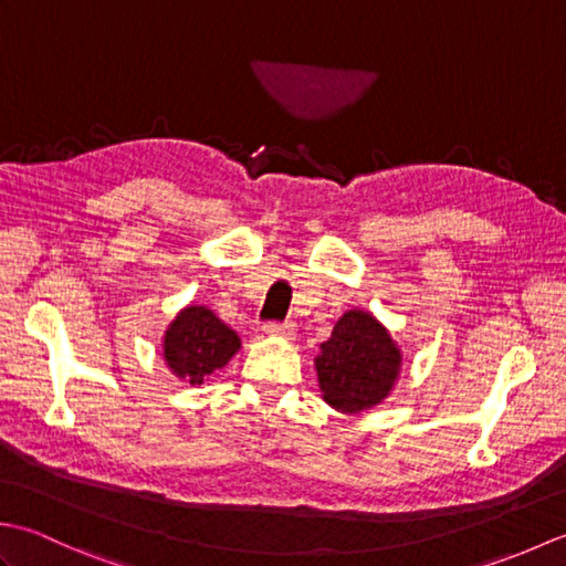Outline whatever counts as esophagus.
Wrapping results in <instances>:
<instances>
[{"label":"esophagus","instance_id":"34e87169","mask_svg":"<svg viewBox=\"0 0 566 566\" xmlns=\"http://www.w3.org/2000/svg\"><path fill=\"white\" fill-rule=\"evenodd\" d=\"M262 331L268 335H276V338H292V335L296 333V326L292 321H270V323H264Z\"/></svg>","mask_w":566,"mask_h":566}]
</instances>
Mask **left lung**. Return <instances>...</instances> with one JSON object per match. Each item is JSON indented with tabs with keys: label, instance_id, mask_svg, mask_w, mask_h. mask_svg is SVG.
I'll return each mask as SVG.
<instances>
[{
	"label": "left lung",
	"instance_id": "obj_1",
	"mask_svg": "<svg viewBox=\"0 0 566 566\" xmlns=\"http://www.w3.org/2000/svg\"><path fill=\"white\" fill-rule=\"evenodd\" d=\"M401 353L389 331L365 311H347L316 357L323 399L343 413H359L387 399L399 377Z\"/></svg>",
	"mask_w": 566,
	"mask_h": 566
}]
</instances>
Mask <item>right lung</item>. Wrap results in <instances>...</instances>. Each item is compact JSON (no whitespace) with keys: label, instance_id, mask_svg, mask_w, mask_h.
<instances>
[{"label":"right lung","instance_id":"add662e5","mask_svg":"<svg viewBox=\"0 0 566 566\" xmlns=\"http://www.w3.org/2000/svg\"><path fill=\"white\" fill-rule=\"evenodd\" d=\"M238 350L240 338L235 331L216 318L207 306L182 308L165 333V363L191 387L226 367Z\"/></svg>","mask_w":566,"mask_h":566}]
</instances>
